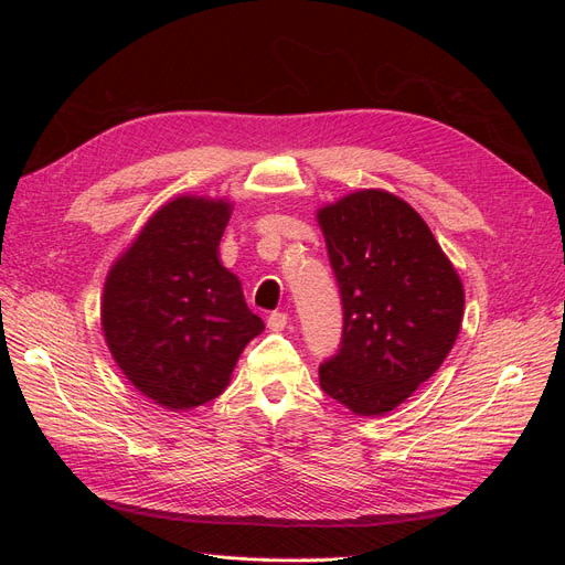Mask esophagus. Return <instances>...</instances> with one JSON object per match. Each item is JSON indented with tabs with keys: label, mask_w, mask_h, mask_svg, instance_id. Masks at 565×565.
I'll return each mask as SVG.
<instances>
[{
	"label": "esophagus",
	"mask_w": 565,
	"mask_h": 565,
	"mask_svg": "<svg viewBox=\"0 0 565 565\" xmlns=\"http://www.w3.org/2000/svg\"><path fill=\"white\" fill-rule=\"evenodd\" d=\"M266 324H268L270 332H282V330L287 328V313H282V311L270 313L268 320H266Z\"/></svg>",
	"instance_id": "34e87169"
}]
</instances>
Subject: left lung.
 I'll use <instances>...</instances> for the list:
<instances>
[{"label":"left lung","instance_id":"8db88e82","mask_svg":"<svg viewBox=\"0 0 565 565\" xmlns=\"http://www.w3.org/2000/svg\"><path fill=\"white\" fill-rule=\"evenodd\" d=\"M318 224L344 306L320 386L355 415H386L446 361L465 289L424 218L386 191L341 198L318 212Z\"/></svg>","mask_w":565,"mask_h":565}]
</instances>
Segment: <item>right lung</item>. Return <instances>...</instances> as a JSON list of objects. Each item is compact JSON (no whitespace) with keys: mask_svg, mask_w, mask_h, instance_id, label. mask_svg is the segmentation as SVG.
Returning a JSON list of instances; mask_svg holds the SVG:
<instances>
[{"mask_svg":"<svg viewBox=\"0 0 565 565\" xmlns=\"http://www.w3.org/2000/svg\"><path fill=\"white\" fill-rule=\"evenodd\" d=\"M231 202L181 195L167 202L110 268L100 324L125 377L167 409L210 403L264 332L241 280L218 262Z\"/></svg>","mask_w":565,"mask_h":565,"instance_id":"1","label":"right lung"}]
</instances>
